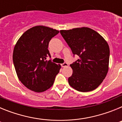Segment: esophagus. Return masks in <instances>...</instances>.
Returning <instances> with one entry per match:
<instances>
[{
    "mask_svg": "<svg viewBox=\"0 0 122 122\" xmlns=\"http://www.w3.org/2000/svg\"><path fill=\"white\" fill-rule=\"evenodd\" d=\"M61 66H62V67H66V66H68V64L67 63H63L61 64Z\"/></svg>",
    "mask_w": 122,
    "mask_h": 122,
    "instance_id": "obj_1",
    "label": "esophagus"
}]
</instances>
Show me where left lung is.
I'll list each match as a JSON object with an SVG mask.
<instances>
[{
  "mask_svg": "<svg viewBox=\"0 0 122 122\" xmlns=\"http://www.w3.org/2000/svg\"><path fill=\"white\" fill-rule=\"evenodd\" d=\"M60 32L73 54L79 57L70 65L73 74L68 78L70 86L82 92L96 89L109 70L110 50L107 41L97 32L86 27Z\"/></svg>",
  "mask_w": 122,
  "mask_h": 122,
  "instance_id": "obj_1",
  "label": "left lung"
}]
</instances>
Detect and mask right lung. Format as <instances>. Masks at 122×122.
Instances as JSON below:
<instances>
[{"label": "right lung", "instance_id": "obj_1", "mask_svg": "<svg viewBox=\"0 0 122 122\" xmlns=\"http://www.w3.org/2000/svg\"><path fill=\"white\" fill-rule=\"evenodd\" d=\"M59 31L49 27L36 25L24 32L13 49V60L19 80L32 91L40 93L52 86L61 65L51 60L49 41Z\"/></svg>", "mask_w": 122, "mask_h": 122}]
</instances>
